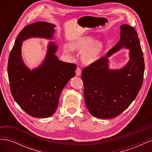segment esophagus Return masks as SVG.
Masks as SVG:
<instances>
[{
    "label": "esophagus",
    "instance_id": "obj_1",
    "mask_svg": "<svg viewBox=\"0 0 152 152\" xmlns=\"http://www.w3.org/2000/svg\"><path fill=\"white\" fill-rule=\"evenodd\" d=\"M75 73H76V75L77 76L81 75V70H80V68L79 67H77V68Z\"/></svg>",
    "mask_w": 152,
    "mask_h": 152
}]
</instances>
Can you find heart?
Wrapping results in <instances>:
<instances>
[{"label":"heart","instance_id":"heart-1","mask_svg":"<svg viewBox=\"0 0 152 152\" xmlns=\"http://www.w3.org/2000/svg\"><path fill=\"white\" fill-rule=\"evenodd\" d=\"M94 39L90 36H85L73 42L70 48L72 49L82 50L81 58L84 63L91 64L98 59L102 51L103 45L99 40L94 41ZM70 49L67 47L64 48L65 53L70 52Z\"/></svg>","mask_w":152,"mask_h":152}]
</instances>
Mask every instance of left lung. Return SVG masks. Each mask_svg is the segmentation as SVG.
<instances>
[{
	"label": "left lung",
	"mask_w": 152,
	"mask_h": 152,
	"mask_svg": "<svg viewBox=\"0 0 152 152\" xmlns=\"http://www.w3.org/2000/svg\"><path fill=\"white\" fill-rule=\"evenodd\" d=\"M120 35L118 42L105 57L82 72L86 107L95 117L111 118L120 115L134 100L143 81V53L136 31L129 25H123ZM122 48L130 50V60L122 69H110L108 58Z\"/></svg>",
	"instance_id": "8db88e82"
}]
</instances>
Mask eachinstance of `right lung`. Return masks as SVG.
Here are the masks:
<instances>
[{"label":"right lung","instance_id":"1","mask_svg":"<svg viewBox=\"0 0 152 152\" xmlns=\"http://www.w3.org/2000/svg\"><path fill=\"white\" fill-rule=\"evenodd\" d=\"M55 27L43 21L26 26L18 35L9 57L7 73L12 97L26 113L36 118L53 115L63 88L75 75L76 65L59 60L55 54L58 45L52 41L38 67L31 70L23 60V42L31 37L53 40Z\"/></svg>","mask_w":152,"mask_h":152}]
</instances>
